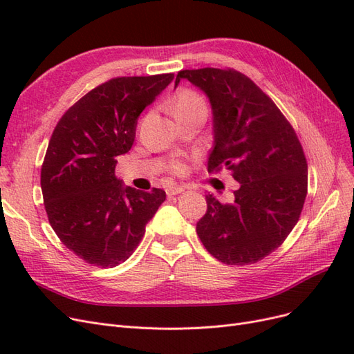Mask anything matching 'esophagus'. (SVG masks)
Wrapping results in <instances>:
<instances>
[{"label":"esophagus","instance_id":"obj_1","mask_svg":"<svg viewBox=\"0 0 354 354\" xmlns=\"http://www.w3.org/2000/svg\"><path fill=\"white\" fill-rule=\"evenodd\" d=\"M183 192H185V187H183V186H176V185H174V186H168V187H167V195H168V198L183 194Z\"/></svg>","mask_w":354,"mask_h":354}]
</instances>
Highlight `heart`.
Returning a JSON list of instances; mask_svg holds the SVG:
<instances>
[{
	"label": "heart",
	"instance_id": "b5f03b06",
	"mask_svg": "<svg viewBox=\"0 0 354 354\" xmlns=\"http://www.w3.org/2000/svg\"><path fill=\"white\" fill-rule=\"evenodd\" d=\"M196 109H205V103H203L201 95L196 94L195 91L183 90L177 95V99L174 102L173 113H174V116H177L180 113H186V112H192ZM174 168H176V171H181L183 169V165L176 164Z\"/></svg>",
	"mask_w": 354,
	"mask_h": 354
}]
</instances>
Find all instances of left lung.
Returning <instances> with one entry per match:
<instances>
[{"mask_svg": "<svg viewBox=\"0 0 354 354\" xmlns=\"http://www.w3.org/2000/svg\"><path fill=\"white\" fill-rule=\"evenodd\" d=\"M207 95L212 112L208 171L226 167L241 185L232 203L207 194L196 232L226 264H252L279 248L297 224L307 195V162L295 131L273 100L236 71H180Z\"/></svg>", "mask_w": 354, "mask_h": 354, "instance_id": "1", "label": "left lung"}]
</instances>
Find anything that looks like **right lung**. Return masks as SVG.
<instances>
[{
  "label": "right lung",
  "mask_w": 354,
  "mask_h": 354,
  "mask_svg": "<svg viewBox=\"0 0 354 354\" xmlns=\"http://www.w3.org/2000/svg\"><path fill=\"white\" fill-rule=\"evenodd\" d=\"M173 73L115 78L95 87L62 116L41 168V190L53 230L75 255L94 266L124 263L165 201L115 177L130 151L140 113Z\"/></svg>",
  "instance_id": "add662e5"
}]
</instances>
